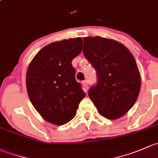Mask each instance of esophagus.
Segmentation results:
<instances>
[{"mask_svg": "<svg viewBox=\"0 0 158 158\" xmlns=\"http://www.w3.org/2000/svg\"><path fill=\"white\" fill-rule=\"evenodd\" d=\"M82 84H83V86H84V90H85V92H87V88H88V81H83Z\"/></svg>", "mask_w": 158, "mask_h": 158, "instance_id": "1", "label": "esophagus"}]
</instances>
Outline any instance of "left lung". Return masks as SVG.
I'll return each instance as SVG.
<instances>
[{
  "label": "left lung",
  "mask_w": 158,
  "mask_h": 158,
  "mask_svg": "<svg viewBox=\"0 0 158 158\" xmlns=\"http://www.w3.org/2000/svg\"><path fill=\"white\" fill-rule=\"evenodd\" d=\"M83 53L97 71L88 96L100 115L116 119L135 103L141 76L132 54L122 43L100 36L84 38Z\"/></svg>",
  "instance_id": "obj_1"
}]
</instances>
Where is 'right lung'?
Wrapping results in <instances>:
<instances>
[{"label": "right lung", "instance_id": "obj_1", "mask_svg": "<svg viewBox=\"0 0 158 158\" xmlns=\"http://www.w3.org/2000/svg\"><path fill=\"white\" fill-rule=\"evenodd\" d=\"M82 44L79 37L48 44L29 65L26 80L29 98L48 123L61 126L71 121L86 96L71 64L82 51Z\"/></svg>", "mask_w": 158, "mask_h": 158}]
</instances>
